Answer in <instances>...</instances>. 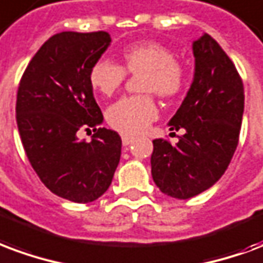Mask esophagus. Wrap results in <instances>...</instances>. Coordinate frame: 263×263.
<instances>
[{"instance_id":"34e87169","label":"esophagus","mask_w":263,"mask_h":263,"mask_svg":"<svg viewBox=\"0 0 263 263\" xmlns=\"http://www.w3.org/2000/svg\"><path fill=\"white\" fill-rule=\"evenodd\" d=\"M132 142H134V138L128 137V135H122V145H124V146L131 145Z\"/></svg>"}]
</instances>
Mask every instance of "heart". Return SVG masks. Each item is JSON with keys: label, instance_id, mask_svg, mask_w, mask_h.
I'll return each mask as SVG.
<instances>
[{"label": "heart", "instance_id": "heart-1", "mask_svg": "<svg viewBox=\"0 0 263 263\" xmlns=\"http://www.w3.org/2000/svg\"><path fill=\"white\" fill-rule=\"evenodd\" d=\"M121 65L102 58L89 71V83L103 96H112L125 82L126 73L139 77L138 96L122 97L108 107L107 122L116 131L125 135H137L145 131L157 118L159 110L153 97L173 100L185 87V68L176 60L170 48L153 40L128 44L120 52Z\"/></svg>", "mask_w": 263, "mask_h": 263}]
</instances>
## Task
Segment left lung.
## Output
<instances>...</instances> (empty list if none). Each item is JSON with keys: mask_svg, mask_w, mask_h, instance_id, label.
<instances>
[{"mask_svg": "<svg viewBox=\"0 0 263 263\" xmlns=\"http://www.w3.org/2000/svg\"><path fill=\"white\" fill-rule=\"evenodd\" d=\"M195 77L171 118V131L185 129L176 145L153 141L152 177L163 194L190 199L220 180L234 155L244 112V86L219 43L203 34L194 43Z\"/></svg>", "mask_w": 263, "mask_h": 263, "instance_id": "8db88e82", "label": "left lung"}]
</instances>
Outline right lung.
I'll use <instances>...</instances> for the list:
<instances>
[{
	"label": "right lung",
	"instance_id": "1",
	"mask_svg": "<svg viewBox=\"0 0 263 263\" xmlns=\"http://www.w3.org/2000/svg\"><path fill=\"white\" fill-rule=\"evenodd\" d=\"M111 42L106 32H61L43 44L23 72L16 122L33 170L48 190L87 203L108 190L121 156V138L96 128L103 114L89 71ZM95 131L90 142L82 130Z\"/></svg>",
	"mask_w": 263,
	"mask_h": 263
}]
</instances>
